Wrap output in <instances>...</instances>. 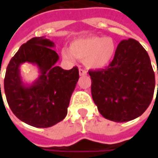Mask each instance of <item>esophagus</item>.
Wrapping results in <instances>:
<instances>
[{
  "instance_id": "1",
  "label": "esophagus",
  "mask_w": 158,
  "mask_h": 158,
  "mask_svg": "<svg viewBox=\"0 0 158 158\" xmlns=\"http://www.w3.org/2000/svg\"><path fill=\"white\" fill-rule=\"evenodd\" d=\"M79 76H85L87 75V72H86L85 69H80L79 70Z\"/></svg>"
}]
</instances>
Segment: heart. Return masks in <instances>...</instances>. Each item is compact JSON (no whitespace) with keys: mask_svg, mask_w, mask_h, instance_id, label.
<instances>
[{"mask_svg":"<svg viewBox=\"0 0 158 158\" xmlns=\"http://www.w3.org/2000/svg\"><path fill=\"white\" fill-rule=\"evenodd\" d=\"M116 53V43L111 37L87 36L71 43L70 49L62 50V58L74 62L76 58L85 61V65L93 69H101L110 64Z\"/></svg>","mask_w":158,"mask_h":158,"instance_id":"1","label":"heart"}]
</instances>
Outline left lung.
<instances>
[{
  "label": "left lung",
  "instance_id": "left-lung-1",
  "mask_svg": "<svg viewBox=\"0 0 158 158\" xmlns=\"http://www.w3.org/2000/svg\"><path fill=\"white\" fill-rule=\"evenodd\" d=\"M89 74L93 101L100 113L111 121L138 118L152 100L155 73L148 53L135 40H122L109 66Z\"/></svg>",
  "mask_w": 158,
  "mask_h": 158
}]
</instances>
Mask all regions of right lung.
Returning a JSON list of instances; mask_svg holds the SVG:
<instances>
[{
    "label": "right lung",
    "instance_id": "obj_1",
    "mask_svg": "<svg viewBox=\"0 0 158 158\" xmlns=\"http://www.w3.org/2000/svg\"><path fill=\"white\" fill-rule=\"evenodd\" d=\"M54 47L44 36L32 38L21 45L6 68L4 89L9 106L18 118L36 128L52 127L65 118L79 80L76 67L64 70L56 65L59 56ZM25 62L39 71L32 83L22 80L20 68Z\"/></svg>",
    "mask_w": 158,
    "mask_h": 158
}]
</instances>
